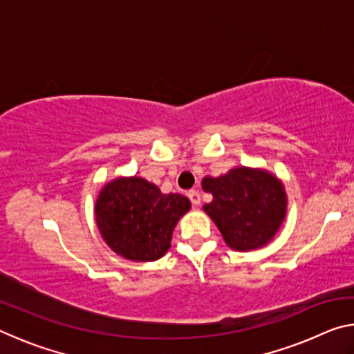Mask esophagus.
Segmentation results:
<instances>
[{
    "instance_id": "34e87169",
    "label": "esophagus",
    "mask_w": 354,
    "mask_h": 354,
    "mask_svg": "<svg viewBox=\"0 0 354 354\" xmlns=\"http://www.w3.org/2000/svg\"><path fill=\"white\" fill-rule=\"evenodd\" d=\"M187 195H189V198L192 201V205H194V206H200L201 205V196H200V192L198 190H190Z\"/></svg>"
}]
</instances>
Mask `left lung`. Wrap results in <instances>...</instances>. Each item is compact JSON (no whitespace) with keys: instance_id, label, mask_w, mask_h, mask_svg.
Segmentation results:
<instances>
[{"instance_id":"left-lung-1","label":"left lung","mask_w":354,"mask_h":354,"mask_svg":"<svg viewBox=\"0 0 354 354\" xmlns=\"http://www.w3.org/2000/svg\"><path fill=\"white\" fill-rule=\"evenodd\" d=\"M201 187L212 195L203 206L226 245L253 251L273 241L287 214V194L281 179L259 167H234L221 176H205Z\"/></svg>"}]
</instances>
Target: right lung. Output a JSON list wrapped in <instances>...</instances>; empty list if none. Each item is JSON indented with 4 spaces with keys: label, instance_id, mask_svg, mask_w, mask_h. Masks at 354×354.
<instances>
[{
    "label": "right lung",
    "instance_id": "obj_1",
    "mask_svg": "<svg viewBox=\"0 0 354 354\" xmlns=\"http://www.w3.org/2000/svg\"><path fill=\"white\" fill-rule=\"evenodd\" d=\"M181 194H162L140 176H118L101 187L95 221L113 253L134 262H153L171 245L179 218L190 211Z\"/></svg>",
    "mask_w": 354,
    "mask_h": 354
}]
</instances>
